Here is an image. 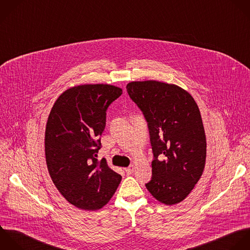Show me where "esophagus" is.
Instances as JSON below:
<instances>
[{"label": "esophagus", "instance_id": "34e87169", "mask_svg": "<svg viewBox=\"0 0 250 250\" xmlns=\"http://www.w3.org/2000/svg\"><path fill=\"white\" fill-rule=\"evenodd\" d=\"M125 170L126 172V174H131L134 171V166H130V167L125 168Z\"/></svg>", "mask_w": 250, "mask_h": 250}]
</instances>
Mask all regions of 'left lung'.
<instances>
[{"instance_id":"8db88e82","label":"left lung","mask_w":250,"mask_h":250,"mask_svg":"<svg viewBox=\"0 0 250 250\" xmlns=\"http://www.w3.org/2000/svg\"><path fill=\"white\" fill-rule=\"evenodd\" d=\"M129 97L148 123L154 153L147 190L166 206L184 201L200 180L207 158V138L193 96L174 83L130 82Z\"/></svg>"}]
</instances>
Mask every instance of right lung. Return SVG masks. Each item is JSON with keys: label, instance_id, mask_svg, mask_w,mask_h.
<instances>
[{"label": "right lung", "instance_id": "right-lung-1", "mask_svg": "<svg viewBox=\"0 0 250 250\" xmlns=\"http://www.w3.org/2000/svg\"><path fill=\"white\" fill-rule=\"evenodd\" d=\"M123 89L108 83H86L65 90L53 104L44 133L48 173L60 194L83 210L102 208L122 176L97 161L108 106Z\"/></svg>", "mask_w": 250, "mask_h": 250}]
</instances>
